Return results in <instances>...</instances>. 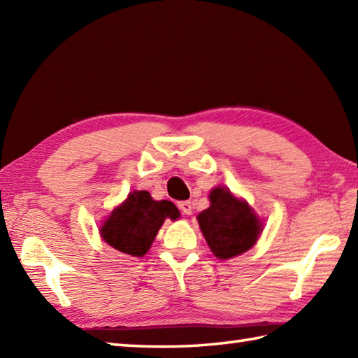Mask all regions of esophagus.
Wrapping results in <instances>:
<instances>
[{"mask_svg": "<svg viewBox=\"0 0 358 358\" xmlns=\"http://www.w3.org/2000/svg\"><path fill=\"white\" fill-rule=\"evenodd\" d=\"M178 208L185 215L192 214V203L191 201H181V203H178Z\"/></svg>", "mask_w": 358, "mask_h": 358, "instance_id": "obj_1", "label": "esophagus"}]
</instances>
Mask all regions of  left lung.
I'll list each match as a JSON object with an SVG mask.
<instances>
[{
  "mask_svg": "<svg viewBox=\"0 0 358 358\" xmlns=\"http://www.w3.org/2000/svg\"><path fill=\"white\" fill-rule=\"evenodd\" d=\"M209 201L210 206L200 212L196 220L214 255L227 260L252 248L263 231V223L248 201L222 186L212 189Z\"/></svg>",
  "mask_w": 358,
  "mask_h": 358,
  "instance_id": "8db88e82",
  "label": "left lung"
}]
</instances>
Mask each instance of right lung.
Segmentation results:
<instances>
[{
  "instance_id": "obj_1",
  "label": "right lung",
  "mask_w": 358,
  "mask_h": 358,
  "mask_svg": "<svg viewBox=\"0 0 358 358\" xmlns=\"http://www.w3.org/2000/svg\"><path fill=\"white\" fill-rule=\"evenodd\" d=\"M180 210L172 201H155L148 191H134L112 210L100 227L101 238L118 252L143 257L150 249L166 218L172 222Z\"/></svg>"
}]
</instances>
